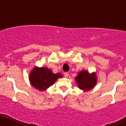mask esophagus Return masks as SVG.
Instances as JSON below:
<instances>
[{"label":"esophagus","instance_id":"obj_1","mask_svg":"<svg viewBox=\"0 0 126 126\" xmlns=\"http://www.w3.org/2000/svg\"><path fill=\"white\" fill-rule=\"evenodd\" d=\"M64 77H67L69 76V72H64Z\"/></svg>","mask_w":126,"mask_h":126}]
</instances>
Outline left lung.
Wrapping results in <instances>:
<instances>
[{
  "mask_svg": "<svg viewBox=\"0 0 126 126\" xmlns=\"http://www.w3.org/2000/svg\"><path fill=\"white\" fill-rule=\"evenodd\" d=\"M78 87L83 90H89L94 87L96 83V76L94 73L90 74L87 71L83 70L79 73L75 77Z\"/></svg>",
  "mask_w": 126,
  "mask_h": 126,
  "instance_id": "1",
  "label": "left lung"
}]
</instances>
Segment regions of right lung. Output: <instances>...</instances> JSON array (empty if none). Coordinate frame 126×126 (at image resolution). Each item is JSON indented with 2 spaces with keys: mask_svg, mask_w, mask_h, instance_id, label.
<instances>
[{
  "mask_svg": "<svg viewBox=\"0 0 126 126\" xmlns=\"http://www.w3.org/2000/svg\"><path fill=\"white\" fill-rule=\"evenodd\" d=\"M62 77L60 73L54 74L46 67H35L30 74V81L34 88L43 91L52 85L58 78Z\"/></svg>",
  "mask_w": 126,
  "mask_h": 126,
  "instance_id": "add662e5",
  "label": "right lung"
}]
</instances>
